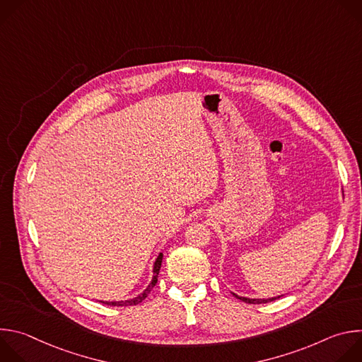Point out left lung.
Wrapping results in <instances>:
<instances>
[{"label": "left lung", "mask_w": 362, "mask_h": 362, "mask_svg": "<svg viewBox=\"0 0 362 362\" xmlns=\"http://www.w3.org/2000/svg\"><path fill=\"white\" fill-rule=\"evenodd\" d=\"M232 293H233V292H232ZM233 296H236L238 299H240V300H243V302H246V303H268V302H272V300L281 298L282 295L274 296V298H245V296H239V295L233 293Z\"/></svg>", "instance_id": "obj_1"}]
</instances>
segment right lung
Masks as SVG:
<instances>
[{
  "label": "right lung",
  "instance_id": "1",
  "mask_svg": "<svg viewBox=\"0 0 362 362\" xmlns=\"http://www.w3.org/2000/svg\"><path fill=\"white\" fill-rule=\"evenodd\" d=\"M162 261H163V253H159V256L156 257V261H154V265H153V278H151V282L147 285V288L139 293L137 296L132 298V299H126V300H100L101 303H106V305H110V306H130V305H137L140 303L141 300H144V298L150 293V291L154 288V285L158 284V276H159V272H160V267H162Z\"/></svg>",
  "mask_w": 362,
  "mask_h": 362
}]
</instances>
